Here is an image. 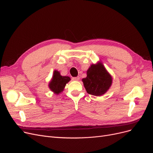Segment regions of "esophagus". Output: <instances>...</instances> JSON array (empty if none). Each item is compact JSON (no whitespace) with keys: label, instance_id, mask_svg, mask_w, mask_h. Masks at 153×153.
<instances>
[{"label":"esophagus","instance_id":"34e87169","mask_svg":"<svg viewBox=\"0 0 153 153\" xmlns=\"http://www.w3.org/2000/svg\"><path fill=\"white\" fill-rule=\"evenodd\" d=\"M79 79H80V77H79V76L73 77V78H72V80H75V81H78Z\"/></svg>","mask_w":153,"mask_h":153}]
</instances>
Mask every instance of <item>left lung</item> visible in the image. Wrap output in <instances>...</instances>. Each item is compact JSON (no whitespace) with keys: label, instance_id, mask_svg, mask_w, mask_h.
I'll use <instances>...</instances> for the list:
<instances>
[{"label":"left lung","instance_id":"8db88e82","mask_svg":"<svg viewBox=\"0 0 153 153\" xmlns=\"http://www.w3.org/2000/svg\"><path fill=\"white\" fill-rule=\"evenodd\" d=\"M87 93L96 96L104 94L110 87L112 78L101 63L92 64L82 79Z\"/></svg>","mask_w":153,"mask_h":153}]
</instances>
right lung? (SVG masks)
I'll list each match as a JSON object with an SVG mask.
<instances>
[{"label":"right lung","instance_id":"obj_1","mask_svg":"<svg viewBox=\"0 0 153 153\" xmlns=\"http://www.w3.org/2000/svg\"><path fill=\"white\" fill-rule=\"evenodd\" d=\"M71 78L66 76H61L60 73L55 70L53 72V75L52 80L49 83L50 89L53 91L55 94H59L63 91L67 83L70 81Z\"/></svg>","mask_w":153,"mask_h":153}]
</instances>
